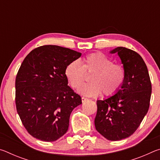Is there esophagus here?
Masks as SVG:
<instances>
[{
    "label": "esophagus",
    "mask_w": 160,
    "mask_h": 160,
    "mask_svg": "<svg viewBox=\"0 0 160 160\" xmlns=\"http://www.w3.org/2000/svg\"><path fill=\"white\" fill-rule=\"evenodd\" d=\"M88 98H86V97H82V102H86L87 100H88Z\"/></svg>",
    "instance_id": "34e87169"
}]
</instances>
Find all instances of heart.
I'll return each instance as SVG.
<instances>
[{
	"instance_id": "1",
	"label": "heart",
	"mask_w": 160,
	"mask_h": 160,
	"mask_svg": "<svg viewBox=\"0 0 160 160\" xmlns=\"http://www.w3.org/2000/svg\"><path fill=\"white\" fill-rule=\"evenodd\" d=\"M86 74H92L90 78L91 83L82 86L79 92L88 97L101 92L105 96L113 95L121 88L126 77L123 67L113 63L102 53L89 54L81 62H70L65 69V75L74 89L80 88L85 81Z\"/></svg>"
}]
</instances>
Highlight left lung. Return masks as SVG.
<instances>
[{
    "instance_id": "left-lung-1",
    "label": "left lung",
    "mask_w": 160,
    "mask_h": 160,
    "mask_svg": "<svg viewBox=\"0 0 160 160\" xmlns=\"http://www.w3.org/2000/svg\"><path fill=\"white\" fill-rule=\"evenodd\" d=\"M110 53L120 57L125 80L114 95L97 100L94 125L105 138L116 141L131 136L141 123L150 107L152 85L147 66L137 52L120 47Z\"/></svg>"
}]
</instances>
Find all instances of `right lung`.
<instances>
[{
  "label": "right lung",
  "mask_w": 160,
  "mask_h": 160,
  "mask_svg": "<svg viewBox=\"0 0 160 160\" xmlns=\"http://www.w3.org/2000/svg\"><path fill=\"white\" fill-rule=\"evenodd\" d=\"M81 53L55 45L32 50L15 79L16 109L27 131L35 138L56 141L66 133L72 111L82 104L68 85L65 69Z\"/></svg>",
  "instance_id": "add662e5"
}]
</instances>
